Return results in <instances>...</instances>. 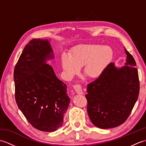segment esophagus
<instances>
[{
	"instance_id": "obj_1",
	"label": "esophagus",
	"mask_w": 146,
	"mask_h": 146,
	"mask_svg": "<svg viewBox=\"0 0 146 146\" xmlns=\"http://www.w3.org/2000/svg\"><path fill=\"white\" fill-rule=\"evenodd\" d=\"M73 89L77 94H78V95H83V94L82 86H80V85H76L74 86Z\"/></svg>"
}]
</instances>
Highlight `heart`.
Here are the masks:
<instances>
[{
    "label": "heart",
    "instance_id": "obj_1",
    "mask_svg": "<svg viewBox=\"0 0 146 146\" xmlns=\"http://www.w3.org/2000/svg\"><path fill=\"white\" fill-rule=\"evenodd\" d=\"M113 52L110 46L84 44L74 47L69 56L61 58V66L64 76L71 79L78 75L83 67L84 75L90 80H96L103 75L113 58Z\"/></svg>",
    "mask_w": 146,
    "mask_h": 146
}]
</instances>
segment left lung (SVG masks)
Wrapping results in <instances>:
<instances>
[{
	"instance_id": "1",
	"label": "left lung",
	"mask_w": 146,
	"mask_h": 146,
	"mask_svg": "<svg viewBox=\"0 0 146 146\" xmlns=\"http://www.w3.org/2000/svg\"><path fill=\"white\" fill-rule=\"evenodd\" d=\"M125 65H108L100 78L88 84L87 111L93 124L100 129L119 126L127 119L139 93V81L136 63L125 48Z\"/></svg>"
}]
</instances>
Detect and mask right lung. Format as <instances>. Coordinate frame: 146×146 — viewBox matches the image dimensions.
Listing matches in <instances>:
<instances>
[{
    "instance_id": "right-lung-1",
    "label": "right lung",
    "mask_w": 146,
    "mask_h": 146,
    "mask_svg": "<svg viewBox=\"0 0 146 146\" xmlns=\"http://www.w3.org/2000/svg\"><path fill=\"white\" fill-rule=\"evenodd\" d=\"M54 56L47 39H33L24 48L14 71L15 100L34 127L54 132L61 127L70 103L67 86L47 62Z\"/></svg>"
}]
</instances>
